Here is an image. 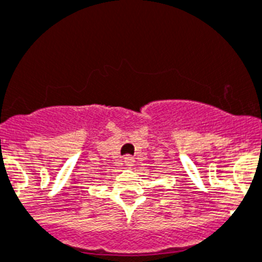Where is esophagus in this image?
<instances>
[{
	"instance_id": "34e87169",
	"label": "esophagus",
	"mask_w": 262,
	"mask_h": 262,
	"mask_svg": "<svg viewBox=\"0 0 262 262\" xmlns=\"http://www.w3.org/2000/svg\"><path fill=\"white\" fill-rule=\"evenodd\" d=\"M124 163H126L127 165H133V164H134V157L129 156V155L124 156Z\"/></svg>"
}]
</instances>
